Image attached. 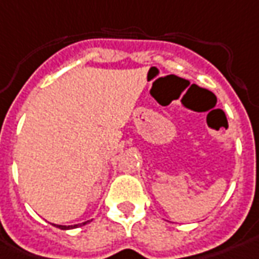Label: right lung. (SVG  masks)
<instances>
[{
    "label": "right lung",
    "instance_id": "add662e5",
    "mask_svg": "<svg viewBox=\"0 0 259 259\" xmlns=\"http://www.w3.org/2000/svg\"><path fill=\"white\" fill-rule=\"evenodd\" d=\"M88 223H89V221L82 223V224H75V226H55V227L61 228V230H70V228H76V227H79V226H85V224H88Z\"/></svg>",
    "mask_w": 259,
    "mask_h": 259
}]
</instances>
